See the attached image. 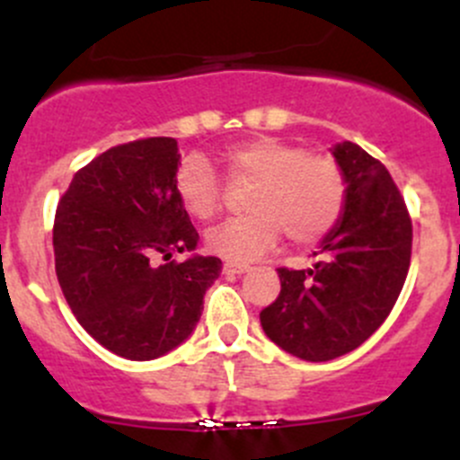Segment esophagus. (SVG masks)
<instances>
[{"label":"esophagus","instance_id":"esophagus-1","mask_svg":"<svg viewBox=\"0 0 460 460\" xmlns=\"http://www.w3.org/2000/svg\"><path fill=\"white\" fill-rule=\"evenodd\" d=\"M225 273H244V271H249V264L247 262H234V260H226L225 262Z\"/></svg>","mask_w":460,"mask_h":460}]
</instances>
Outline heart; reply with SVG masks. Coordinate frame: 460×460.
<instances>
[{"instance_id": "b5f03b06", "label": "heart", "mask_w": 460, "mask_h": 460, "mask_svg": "<svg viewBox=\"0 0 460 460\" xmlns=\"http://www.w3.org/2000/svg\"><path fill=\"white\" fill-rule=\"evenodd\" d=\"M229 182H253L244 207L207 234L216 256L253 260L276 247L280 235L296 247L327 238L341 222L347 204V178L332 155L309 153L303 144L256 136L220 153ZM180 207L191 217L208 222L225 202V182L202 155H187L173 175Z\"/></svg>"}]
</instances>
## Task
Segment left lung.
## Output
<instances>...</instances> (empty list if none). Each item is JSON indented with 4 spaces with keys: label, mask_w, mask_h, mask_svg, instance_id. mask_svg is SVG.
I'll return each instance as SVG.
<instances>
[{
    "label": "left lung",
    "mask_w": 460,
    "mask_h": 460,
    "mask_svg": "<svg viewBox=\"0 0 460 460\" xmlns=\"http://www.w3.org/2000/svg\"><path fill=\"white\" fill-rule=\"evenodd\" d=\"M347 178L342 220L307 271L280 267V294L260 312L264 333L312 363L363 345L396 305L410 271L411 217L380 160L354 142L333 148Z\"/></svg>",
    "instance_id": "left-lung-1"
}]
</instances>
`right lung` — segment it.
I'll return each instance as SVG.
<instances>
[{
    "label": "right lung",
    "instance_id": "1",
    "mask_svg": "<svg viewBox=\"0 0 460 460\" xmlns=\"http://www.w3.org/2000/svg\"><path fill=\"white\" fill-rule=\"evenodd\" d=\"M173 137H142L100 153L73 175L53 225L55 273L82 327L113 354L153 360L178 347L202 314L220 258L196 249L180 207Z\"/></svg>",
    "mask_w": 460,
    "mask_h": 460
}]
</instances>
